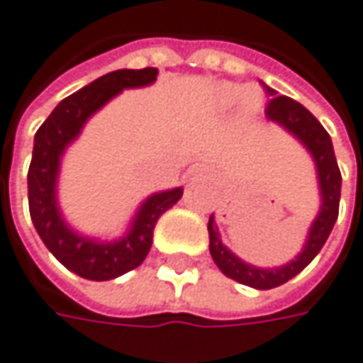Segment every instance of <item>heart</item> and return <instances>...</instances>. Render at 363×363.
I'll return each mask as SVG.
<instances>
[{
  "label": "heart",
  "instance_id": "obj_1",
  "mask_svg": "<svg viewBox=\"0 0 363 363\" xmlns=\"http://www.w3.org/2000/svg\"><path fill=\"white\" fill-rule=\"evenodd\" d=\"M244 97V103L247 107H254V95L252 91H245L240 85H223L219 89V101L221 105H233L235 101H240Z\"/></svg>",
  "mask_w": 363,
  "mask_h": 363
}]
</instances>
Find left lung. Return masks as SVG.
Masks as SVG:
<instances>
[{
  "label": "left lung",
  "mask_w": 363,
  "mask_h": 363,
  "mask_svg": "<svg viewBox=\"0 0 363 363\" xmlns=\"http://www.w3.org/2000/svg\"><path fill=\"white\" fill-rule=\"evenodd\" d=\"M268 95H276L274 89H268ZM266 118L284 128L291 135H294L311 154L315 168H317V182H319V195H321V207L311 223L307 233V240L298 256H294L291 262L274 266V268H260L254 264H247L242 258H238L228 245H223L219 229L215 223V217H209V252L217 268L223 274L258 291L276 289L291 278L303 272L313 258L321 252V247L327 242L331 229L337 221L339 213V197H341V172H339L337 160L331 138L325 132V128L317 121V118L303 107L298 101L291 97L278 95L266 107Z\"/></svg>",
  "instance_id": "left-lung-1"
}]
</instances>
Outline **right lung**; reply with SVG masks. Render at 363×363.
<instances>
[{
    "instance_id": "1",
    "label": "right lung",
    "mask_w": 363,
    "mask_h": 363,
    "mask_svg": "<svg viewBox=\"0 0 363 363\" xmlns=\"http://www.w3.org/2000/svg\"><path fill=\"white\" fill-rule=\"evenodd\" d=\"M156 77L158 69L154 67L107 72L58 103L34 135L28 170L30 217L40 240L56 260L81 278L101 282L138 268L150 252L156 221L182 197V186L150 195L142 201L128 231L118 240H97L79 233L67 223L58 205L60 162L67 148L81 135L85 123L123 89L148 87Z\"/></svg>"
}]
</instances>
